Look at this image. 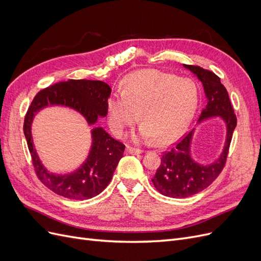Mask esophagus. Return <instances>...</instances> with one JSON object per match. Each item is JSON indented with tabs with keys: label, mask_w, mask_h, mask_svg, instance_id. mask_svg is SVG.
Here are the masks:
<instances>
[{
	"label": "esophagus",
	"mask_w": 261,
	"mask_h": 261,
	"mask_svg": "<svg viewBox=\"0 0 261 261\" xmlns=\"http://www.w3.org/2000/svg\"><path fill=\"white\" fill-rule=\"evenodd\" d=\"M126 152L129 153V154H140L143 152V150H140L138 148H134L132 146H126Z\"/></svg>",
	"instance_id": "obj_1"
}]
</instances>
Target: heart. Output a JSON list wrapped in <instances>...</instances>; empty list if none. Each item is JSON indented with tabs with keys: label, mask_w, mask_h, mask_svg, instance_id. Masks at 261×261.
<instances>
[{
	"label": "heart",
	"mask_w": 261,
	"mask_h": 261,
	"mask_svg": "<svg viewBox=\"0 0 261 261\" xmlns=\"http://www.w3.org/2000/svg\"><path fill=\"white\" fill-rule=\"evenodd\" d=\"M198 100V87L191 78L158 69L138 70L126 76L122 91L108 100L110 127L122 136L137 122L140 112L139 137L168 144L191 122Z\"/></svg>",
	"instance_id": "1"
}]
</instances>
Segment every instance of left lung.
Listing matches in <instances>:
<instances>
[{"label": "left lung", "instance_id": "8db88e82", "mask_svg": "<svg viewBox=\"0 0 261 261\" xmlns=\"http://www.w3.org/2000/svg\"><path fill=\"white\" fill-rule=\"evenodd\" d=\"M184 67L198 77L206 93L207 103L198 121L213 116L222 117L226 123V140L219 159L208 165H201L192 159L193 130L181 137L168 151L163 152L160 167L156 169L151 180L158 192L172 198H186L198 194L220 175L225 165L233 132L238 123L228 93L220 78L200 66L184 64Z\"/></svg>", "mask_w": 261, "mask_h": 261}]
</instances>
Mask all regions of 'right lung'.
<instances>
[{
  "label": "right lung",
  "instance_id": "1",
  "mask_svg": "<svg viewBox=\"0 0 261 261\" xmlns=\"http://www.w3.org/2000/svg\"><path fill=\"white\" fill-rule=\"evenodd\" d=\"M111 91L110 86L101 81L69 80L46 87L31 102L23 121V134L36 175L53 193L74 200L89 199L99 195L111 181L125 145L113 139L102 127L93 128L92 147L82 168L67 175L52 174L44 169L34 147L30 128L35 113L48 105H61L76 110L88 124L93 125L98 116L108 114Z\"/></svg>",
  "mask_w": 261,
  "mask_h": 261
}]
</instances>
